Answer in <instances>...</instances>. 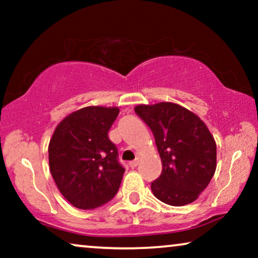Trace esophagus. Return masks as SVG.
I'll list each match as a JSON object with an SVG mask.
<instances>
[{
  "label": "esophagus",
  "instance_id": "34e87169",
  "mask_svg": "<svg viewBox=\"0 0 258 258\" xmlns=\"http://www.w3.org/2000/svg\"><path fill=\"white\" fill-rule=\"evenodd\" d=\"M129 165H130V167H132V168H136L137 165H139V160L132 161V162H130V163H129Z\"/></svg>",
  "mask_w": 258,
  "mask_h": 258
}]
</instances>
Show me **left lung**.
Returning <instances> with one entry per match:
<instances>
[{
  "label": "left lung",
  "instance_id": "obj_1",
  "mask_svg": "<svg viewBox=\"0 0 258 258\" xmlns=\"http://www.w3.org/2000/svg\"><path fill=\"white\" fill-rule=\"evenodd\" d=\"M149 126L162 161V174L151 182L154 195L165 204L192 203L216 170V143L199 116L171 102L137 105Z\"/></svg>",
  "mask_w": 258,
  "mask_h": 258
}]
</instances>
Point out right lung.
<instances>
[{"mask_svg":"<svg viewBox=\"0 0 258 258\" xmlns=\"http://www.w3.org/2000/svg\"><path fill=\"white\" fill-rule=\"evenodd\" d=\"M118 108L87 107L63 119L49 143V167L66 200L79 209H94L118 191L124 168L108 133Z\"/></svg>","mask_w":258,"mask_h":258,"instance_id":"1","label":"right lung"}]
</instances>
